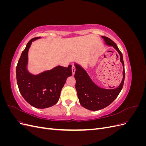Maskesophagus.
<instances>
[{
    "mask_svg": "<svg viewBox=\"0 0 146 146\" xmlns=\"http://www.w3.org/2000/svg\"><path fill=\"white\" fill-rule=\"evenodd\" d=\"M75 72H76V66H75L74 64H72V72L73 75L75 74Z\"/></svg>",
    "mask_w": 146,
    "mask_h": 146,
    "instance_id": "1",
    "label": "esophagus"
}]
</instances>
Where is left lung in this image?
<instances>
[{
  "mask_svg": "<svg viewBox=\"0 0 146 146\" xmlns=\"http://www.w3.org/2000/svg\"><path fill=\"white\" fill-rule=\"evenodd\" d=\"M102 37L104 39L106 44L113 46L119 54L121 62L123 65V78L117 88L110 90L104 89L94 83L87 72L80 66L75 64L76 70L74 77L76 80V88L79 102L82 107L92 111L103 109L111 104L120 93L125 79L124 63L122 52L111 39L104 36Z\"/></svg>",
  "mask_w": 146,
  "mask_h": 146,
  "instance_id": "obj_1",
  "label": "left lung"
}]
</instances>
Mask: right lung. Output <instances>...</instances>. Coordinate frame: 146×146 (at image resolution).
<instances>
[{"instance_id":"1","label":"right lung","mask_w":146,"mask_h":146,"mask_svg":"<svg viewBox=\"0 0 146 146\" xmlns=\"http://www.w3.org/2000/svg\"><path fill=\"white\" fill-rule=\"evenodd\" d=\"M29 41L22 52L16 66V79L19 91L24 99L33 107L46 108L57 103L66 79L72 76V65L68 68L58 66L38 75L31 74L27 69L28 52L32 41Z\"/></svg>"}]
</instances>
